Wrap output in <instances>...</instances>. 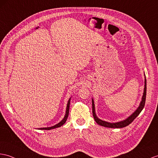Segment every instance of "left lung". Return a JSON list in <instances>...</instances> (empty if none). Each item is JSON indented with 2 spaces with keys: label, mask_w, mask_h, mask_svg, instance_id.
Returning <instances> with one entry per match:
<instances>
[{
  "label": "left lung",
  "mask_w": 158,
  "mask_h": 158,
  "mask_svg": "<svg viewBox=\"0 0 158 158\" xmlns=\"http://www.w3.org/2000/svg\"><path fill=\"white\" fill-rule=\"evenodd\" d=\"M146 90H147V86H146V78H145V87H144V90H143V97H142L141 101L140 102V105L139 107L137 109V110L135 111V112L127 118L125 119L123 121L117 122V123H109L105 121H102L101 119H100L97 117V114L95 113V107H94V103L93 99L92 100V114H93V117L95 121L97 122L99 125H101L103 127H109V128H123L129 125L130 123L133 121V120L135 118L139 113L141 112V110H143L145 106V98H146Z\"/></svg>",
  "instance_id": "left-lung-1"
}]
</instances>
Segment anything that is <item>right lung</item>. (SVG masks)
<instances>
[{
  "label": "right lung",
  "mask_w": 158,
  "mask_h": 158,
  "mask_svg": "<svg viewBox=\"0 0 158 158\" xmlns=\"http://www.w3.org/2000/svg\"><path fill=\"white\" fill-rule=\"evenodd\" d=\"M70 98L69 99V101L68 102L67 104V107H66V114H65V116L64 117V118L61 120L60 123H58L53 125L52 127H43V128H40L39 129L41 130H50V129H55V128H57V127H60L62 126L65 123H66V120H67V118L68 117V114H69V109H70Z\"/></svg>",
  "instance_id": "right-lung-1"
}]
</instances>
